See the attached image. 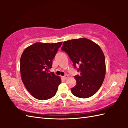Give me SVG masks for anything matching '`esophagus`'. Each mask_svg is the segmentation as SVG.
Wrapping results in <instances>:
<instances>
[{
  "instance_id": "34e87169",
  "label": "esophagus",
  "mask_w": 128,
  "mask_h": 128,
  "mask_svg": "<svg viewBox=\"0 0 128 128\" xmlns=\"http://www.w3.org/2000/svg\"><path fill=\"white\" fill-rule=\"evenodd\" d=\"M68 76H69L68 75L66 74V75H65L64 76H63V78H65V79H66V78H68Z\"/></svg>"
}]
</instances>
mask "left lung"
Listing matches in <instances>:
<instances>
[{"instance_id": "1", "label": "left lung", "mask_w": 128, "mask_h": 128, "mask_svg": "<svg viewBox=\"0 0 128 128\" xmlns=\"http://www.w3.org/2000/svg\"><path fill=\"white\" fill-rule=\"evenodd\" d=\"M61 50L68 54L80 75L74 76L76 85L71 89L74 96L86 98L98 90L106 75L105 57L96 43L86 38L65 41Z\"/></svg>"}]
</instances>
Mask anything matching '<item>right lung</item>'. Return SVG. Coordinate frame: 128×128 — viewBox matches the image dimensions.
Here are the masks:
<instances>
[{
	"label": "right lung",
	"instance_id": "add662e5",
	"mask_svg": "<svg viewBox=\"0 0 128 128\" xmlns=\"http://www.w3.org/2000/svg\"><path fill=\"white\" fill-rule=\"evenodd\" d=\"M62 42L56 43L36 42L24 50L20 58L21 78L32 96L40 100L53 97L61 78L49 69Z\"/></svg>",
	"mask_w": 128,
	"mask_h": 128
}]
</instances>
